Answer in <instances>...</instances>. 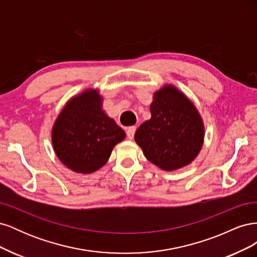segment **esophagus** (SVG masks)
I'll return each instance as SVG.
<instances>
[{
    "label": "esophagus",
    "mask_w": 257,
    "mask_h": 257,
    "mask_svg": "<svg viewBox=\"0 0 257 257\" xmlns=\"http://www.w3.org/2000/svg\"><path fill=\"white\" fill-rule=\"evenodd\" d=\"M135 131H136V127H135V126H130V127H127V130H126V135H127L128 139H133V138H134Z\"/></svg>",
    "instance_id": "esophagus-1"
}]
</instances>
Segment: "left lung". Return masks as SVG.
Segmentation results:
<instances>
[{
  "label": "left lung",
  "instance_id": "1",
  "mask_svg": "<svg viewBox=\"0 0 257 257\" xmlns=\"http://www.w3.org/2000/svg\"><path fill=\"white\" fill-rule=\"evenodd\" d=\"M151 118L135 133V142L152 164L166 172L196 159L204 145V121L189 97L173 84L153 94Z\"/></svg>",
  "mask_w": 257,
  "mask_h": 257
}]
</instances>
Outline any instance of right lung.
Masks as SVG:
<instances>
[{
  "mask_svg": "<svg viewBox=\"0 0 257 257\" xmlns=\"http://www.w3.org/2000/svg\"><path fill=\"white\" fill-rule=\"evenodd\" d=\"M124 138L125 132L103 110V97L96 89L69 99L51 131L53 150L62 164L84 175L103 167Z\"/></svg>",
  "mask_w": 257,
  "mask_h": 257,
  "instance_id": "right-lung-1",
  "label": "right lung"
}]
</instances>
